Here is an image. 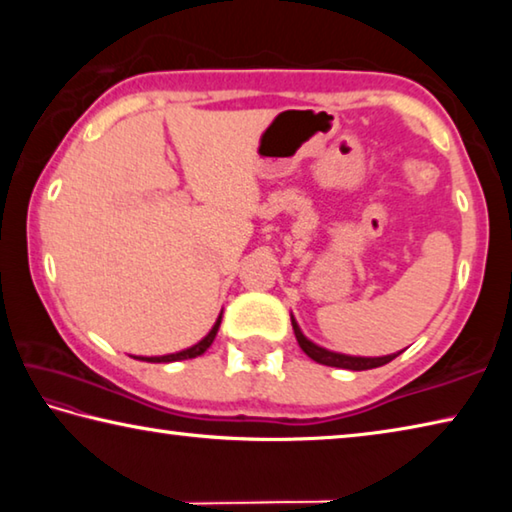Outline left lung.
<instances>
[{
  "instance_id": "8db88e82",
  "label": "left lung",
  "mask_w": 512,
  "mask_h": 512,
  "mask_svg": "<svg viewBox=\"0 0 512 512\" xmlns=\"http://www.w3.org/2000/svg\"><path fill=\"white\" fill-rule=\"evenodd\" d=\"M291 325H293V334H296V339H298V345L302 348V352H305L309 359H314L316 363H323V366L345 368V370H370V368L384 366V363L393 361L395 357H400V352H397V354H386V357H350V354L325 350V348H320V345L311 343L307 336L300 332V327H298L296 318H293V316H291Z\"/></svg>"
}]
</instances>
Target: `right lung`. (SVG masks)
I'll return each mask as SVG.
<instances>
[{
  "instance_id": "obj_1",
  "label": "right lung",
  "mask_w": 512,
  "mask_h": 512,
  "mask_svg": "<svg viewBox=\"0 0 512 512\" xmlns=\"http://www.w3.org/2000/svg\"><path fill=\"white\" fill-rule=\"evenodd\" d=\"M219 325H221V314H219V318H216V323L212 325L210 332H207L205 339H201L196 345H192V348H187V350H180V352H173V354H162V357H133V359L149 361V363H171V361H183V359L201 357V354L212 345L216 332H219Z\"/></svg>"
}]
</instances>
